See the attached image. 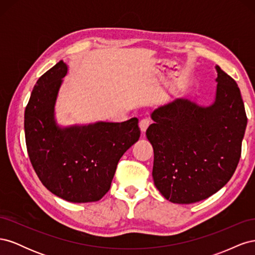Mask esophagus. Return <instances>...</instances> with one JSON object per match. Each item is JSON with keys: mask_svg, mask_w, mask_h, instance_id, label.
I'll return each instance as SVG.
<instances>
[{"mask_svg": "<svg viewBox=\"0 0 255 255\" xmlns=\"http://www.w3.org/2000/svg\"><path fill=\"white\" fill-rule=\"evenodd\" d=\"M149 126H150V120H149V119L144 118V119H141V120H140V122H139V128H140V130H141L142 133L145 132L146 128H148Z\"/></svg>", "mask_w": 255, "mask_h": 255, "instance_id": "esophagus-1", "label": "esophagus"}]
</instances>
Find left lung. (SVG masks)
Segmentation results:
<instances>
[{
  "label": "left lung",
  "instance_id": "1",
  "mask_svg": "<svg viewBox=\"0 0 255 255\" xmlns=\"http://www.w3.org/2000/svg\"><path fill=\"white\" fill-rule=\"evenodd\" d=\"M216 70L214 104L176 99L152 113L154 123L145 132L154 150V184L172 203L214 195L232 177L242 155L247 115L241 90L220 67Z\"/></svg>",
  "mask_w": 255,
  "mask_h": 255
}]
</instances>
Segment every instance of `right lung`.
<instances>
[{"instance_id":"1","label":"right lung","mask_w":255,"mask_h":255,"mask_svg":"<svg viewBox=\"0 0 255 255\" xmlns=\"http://www.w3.org/2000/svg\"><path fill=\"white\" fill-rule=\"evenodd\" d=\"M68 67L63 60L37 81L24 115L30 163L52 194L73 203L96 202L111 188L118 161L140 136L138 119L60 128L54 105Z\"/></svg>"}]
</instances>
